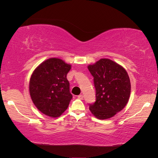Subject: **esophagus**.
Instances as JSON below:
<instances>
[{"mask_svg": "<svg viewBox=\"0 0 158 158\" xmlns=\"http://www.w3.org/2000/svg\"><path fill=\"white\" fill-rule=\"evenodd\" d=\"M78 98L80 99V100H83V98H84V96H83V95H78Z\"/></svg>", "mask_w": 158, "mask_h": 158, "instance_id": "obj_1", "label": "esophagus"}]
</instances>
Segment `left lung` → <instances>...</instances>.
Masks as SVG:
<instances>
[{
  "label": "left lung",
  "mask_w": 158,
  "mask_h": 158,
  "mask_svg": "<svg viewBox=\"0 0 158 158\" xmlns=\"http://www.w3.org/2000/svg\"><path fill=\"white\" fill-rule=\"evenodd\" d=\"M88 69L93 77L96 101L89 105L91 113L98 119L115 116L127 105L131 84L126 70L108 58H102Z\"/></svg>",
  "instance_id": "obj_1"
}]
</instances>
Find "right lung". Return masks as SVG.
Masks as SVG:
<instances>
[{
	"instance_id": "obj_1",
	"label": "right lung",
	"mask_w": 158,
	"mask_h": 158,
	"mask_svg": "<svg viewBox=\"0 0 158 158\" xmlns=\"http://www.w3.org/2000/svg\"><path fill=\"white\" fill-rule=\"evenodd\" d=\"M71 65L63 60L51 58L33 71L29 82L31 98L40 111L57 118L68 109L73 95L69 92L67 74Z\"/></svg>"
}]
</instances>
